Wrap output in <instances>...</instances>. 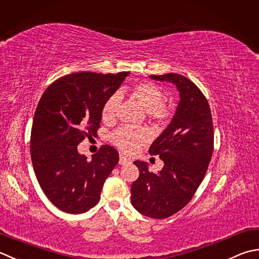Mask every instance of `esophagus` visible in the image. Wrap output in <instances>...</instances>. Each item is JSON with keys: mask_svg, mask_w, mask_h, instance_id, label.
<instances>
[{"mask_svg": "<svg viewBox=\"0 0 259 259\" xmlns=\"http://www.w3.org/2000/svg\"><path fill=\"white\" fill-rule=\"evenodd\" d=\"M130 163H131L130 158H128V157L124 156V155H120V159H119L120 165H126V164H130Z\"/></svg>", "mask_w": 259, "mask_h": 259, "instance_id": "obj_1", "label": "esophagus"}]
</instances>
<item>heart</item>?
Returning a JSON list of instances; mask_svg holds the SVG:
<instances>
[{
  "label": "heart",
  "instance_id": "b5f03b06",
  "mask_svg": "<svg viewBox=\"0 0 259 259\" xmlns=\"http://www.w3.org/2000/svg\"><path fill=\"white\" fill-rule=\"evenodd\" d=\"M130 96L147 111L151 119L158 122H166L170 116V110L164 104L165 94L158 86L153 83H139L130 89ZM120 95L114 93L105 101L101 114L105 122H111L115 118L120 104ZM112 141L125 153H135L139 147L148 140V133L144 128L124 125L114 131Z\"/></svg>",
  "mask_w": 259,
  "mask_h": 259
}]
</instances>
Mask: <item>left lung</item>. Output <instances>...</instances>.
<instances>
[{"mask_svg": "<svg viewBox=\"0 0 259 259\" xmlns=\"http://www.w3.org/2000/svg\"><path fill=\"white\" fill-rule=\"evenodd\" d=\"M150 78L173 83L180 102L149 148L164 161L163 169L155 174L146 161H134L139 177L131 185V204L146 217L165 219L183 209L203 181L213 153V123L207 100L192 80L174 73Z\"/></svg>", "mask_w": 259, "mask_h": 259, "instance_id": "1", "label": "left lung"}]
</instances>
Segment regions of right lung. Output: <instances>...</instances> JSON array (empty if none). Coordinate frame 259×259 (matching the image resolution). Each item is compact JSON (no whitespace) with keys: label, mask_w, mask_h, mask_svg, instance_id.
<instances>
[{"label":"right lung","mask_w":259,"mask_h":259,"mask_svg":"<svg viewBox=\"0 0 259 259\" xmlns=\"http://www.w3.org/2000/svg\"><path fill=\"white\" fill-rule=\"evenodd\" d=\"M129 74L66 75L39 101L30 140L34 174L49 201L66 213H84L98 204L106 177L118 164L113 147L102 146L88 160L77 146L96 134L104 102Z\"/></svg>","instance_id":"add662e5"}]
</instances>
